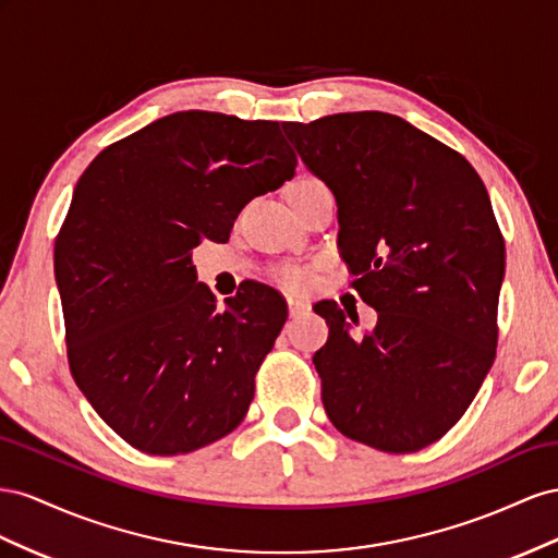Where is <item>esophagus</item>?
Masks as SVG:
<instances>
[{
  "mask_svg": "<svg viewBox=\"0 0 558 558\" xmlns=\"http://www.w3.org/2000/svg\"><path fill=\"white\" fill-rule=\"evenodd\" d=\"M288 306H290V315H292V317H296V315H301V313H306V311H308V301H304V299H296V296H288Z\"/></svg>",
  "mask_w": 558,
  "mask_h": 558,
  "instance_id": "1",
  "label": "esophagus"
}]
</instances>
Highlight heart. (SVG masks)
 <instances>
[{"label": "heart", "mask_w": 558, "mask_h": 558, "mask_svg": "<svg viewBox=\"0 0 558 558\" xmlns=\"http://www.w3.org/2000/svg\"><path fill=\"white\" fill-rule=\"evenodd\" d=\"M304 182H308V180H304ZM278 280H280V284H284V288H290V290H304V288H308L311 274L301 266H284L278 274Z\"/></svg>", "instance_id": "obj_1"}]
</instances>
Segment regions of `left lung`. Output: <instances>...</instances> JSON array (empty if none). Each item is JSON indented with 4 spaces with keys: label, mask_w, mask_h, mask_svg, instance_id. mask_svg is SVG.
I'll return each mask as SVG.
<instances>
[{
    "label": "left lung",
    "mask_w": 558,
    "mask_h": 558,
    "mask_svg": "<svg viewBox=\"0 0 558 558\" xmlns=\"http://www.w3.org/2000/svg\"><path fill=\"white\" fill-rule=\"evenodd\" d=\"M282 131L337 198L341 257L378 313L353 339L357 313L315 304L329 325L313 355L327 416L372 449L421 451L460 421L496 360L505 241L488 191L465 156L386 111Z\"/></svg>",
    "instance_id": "1"
}]
</instances>
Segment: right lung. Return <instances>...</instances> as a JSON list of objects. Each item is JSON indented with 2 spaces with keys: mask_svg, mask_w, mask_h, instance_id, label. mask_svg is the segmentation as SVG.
Masks as SVG:
<instances>
[{
  "mask_svg": "<svg viewBox=\"0 0 558 558\" xmlns=\"http://www.w3.org/2000/svg\"><path fill=\"white\" fill-rule=\"evenodd\" d=\"M278 121L174 111L93 158L56 238L70 372L142 453H191L241 425L288 320L262 282L217 308L191 250L294 178Z\"/></svg>",
  "mask_w": 558,
  "mask_h": 558,
  "instance_id": "1",
  "label": "right lung"
}]
</instances>
